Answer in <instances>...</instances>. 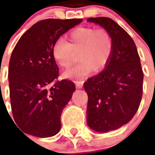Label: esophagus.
I'll list each match as a JSON object with an SVG mask.
<instances>
[{
    "mask_svg": "<svg viewBox=\"0 0 155 155\" xmlns=\"http://www.w3.org/2000/svg\"><path fill=\"white\" fill-rule=\"evenodd\" d=\"M84 82V80H76V81H75V84L78 88H82Z\"/></svg>",
    "mask_w": 155,
    "mask_h": 155,
    "instance_id": "obj_1",
    "label": "esophagus"
}]
</instances>
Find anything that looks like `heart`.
Here are the masks:
<instances>
[{
    "label": "heart",
    "instance_id": "heart-1",
    "mask_svg": "<svg viewBox=\"0 0 155 155\" xmlns=\"http://www.w3.org/2000/svg\"><path fill=\"white\" fill-rule=\"evenodd\" d=\"M114 48L112 35L105 29L80 27L72 30L63 39L56 40L52 47V56L63 68L71 66L79 53L80 62L63 76L68 79L81 78L89 75L96 69L97 71L105 68L110 62Z\"/></svg>",
    "mask_w": 155,
    "mask_h": 155
}]
</instances>
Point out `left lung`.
I'll list each match as a JSON object with an SVG mask.
<instances>
[{
	"label": "left lung",
	"mask_w": 155,
	"mask_h": 155,
	"mask_svg": "<svg viewBox=\"0 0 155 155\" xmlns=\"http://www.w3.org/2000/svg\"><path fill=\"white\" fill-rule=\"evenodd\" d=\"M87 21L108 30L114 44L107 67L84 84L88 97L87 125L96 132L106 133L127 124L137 113L142 97L143 71L136 45L122 27L105 17L90 18Z\"/></svg>",
	"instance_id": "obj_1"
}]
</instances>
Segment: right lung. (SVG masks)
Listing matches in <instances>:
<instances>
[{
    "label": "right lung",
    "instance_id": "obj_1",
    "mask_svg": "<svg viewBox=\"0 0 155 155\" xmlns=\"http://www.w3.org/2000/svg\"><path fill=\"white\" fill-rule=\"evenodd\" d=\"M82 21H40L16 44L8 64L9 96L15 124L25 134L49 137L59 132L61 113L75 85L70 80H56L58 68L52 56V47Z\"/></svg>",
    "mask_w": 155,
    "mask_h": 155
}]
</instances>
